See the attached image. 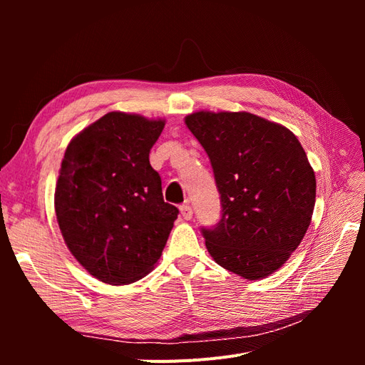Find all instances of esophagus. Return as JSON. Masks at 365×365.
<instances>
[{
  "label": "esophagus",
  "instance_id": "obj_1",
  "mask_svg": "<svg viewBox=\"0 0 365 365\" xmlns=\"http://www.w3.org/2000/svg\"><path fill=\"white\" fill-rule=\"evenodd\" d=\"M180 212H181V216L182 219L185 220H190L193 217V208L189 205V204H184L180 207Z\"/></svg>",
  "mask_w": 365,
  "mask_h": 365
}]
</instances>
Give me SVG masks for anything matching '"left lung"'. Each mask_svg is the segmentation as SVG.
<instances>
[{
	"label": "left lung",
	"instance_id": "8db88e82",
	"mask_svg": "<svg viewBox=\"0 0 365 365\" xmlns=\"http://www.w3.org/2000/svg\"><path fill=\"white\" fill-rule=\"evenodd\" d=\"M185 125L212 163L222 216L201 228L213 260L247 280L277 271L311 224L317 181L292 132L250 113L200 111Z\"/></svg>",
	"mask_w": 365,
	"mask_h": 365
}]
</instances>
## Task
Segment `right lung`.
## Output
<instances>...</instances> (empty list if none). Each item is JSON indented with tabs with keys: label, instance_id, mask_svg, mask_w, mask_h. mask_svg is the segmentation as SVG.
<instances>
[{
	"label": "right lung",
	"instance_id": "add662e5",
	"mask_svg": "<svg viewBox=\"0 0 365 365\" xmlns=\"http://www.w3.org/2000/svg\"><path fill=\"white\" fill-rule=\"evenodd\" d=\"M165 121L108 113L67 146L54 192L65 244L93 277L128 284L161 257L178 217L149 152Z\"/></svg>",
	"mask_w": 365,
	"mask_h": 365
}]
</instances>
